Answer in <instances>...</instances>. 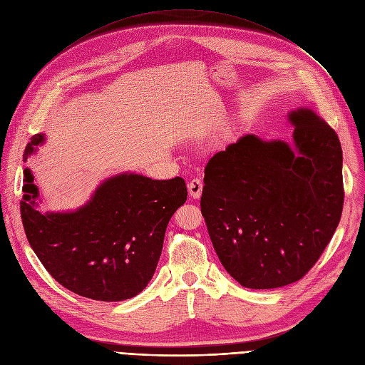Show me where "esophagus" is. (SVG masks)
Here are the masks:
<instances>
[{
	"mask_svg": "<svg viewBox=\"0 0 365 365\" xmlns=\"http://www.w3.org/2000/svg\"><path fill=\"white\" fill-rule=\"evenodd\" d=\"M187 191H189V195H191L194 200H198L202 192V182L200 179H192L187 183Z\"/></svg>",
	"mask_w": 365,
	"mask_h": 365,
	"instance_id": "esophagus-1",
	"label": "esophagus"
}]
</instances>
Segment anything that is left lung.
<instances>
[{"mask_svg": "<svg viewBox=\"0 0 365 365\" xmlns=\"http://www.w3.org/2000/svg\"><path fill=\"white\" fill-rule=\"evenodd\" d=\"M292 148L247 134L204 170L201 213L225 270L250 289L294 283L322 255L343 210V153L313 110L288 115Z\"/></svg>", "mask_w": 365, "mask_h": 365, "instance_id": "1", "label": "left lung"}]
</instances>
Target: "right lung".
<instances>
[{"instance_id": "1", "label": "right lung", "mask_w": 365, "mask_h": 365, "mask_svg": "<svg viewBox=\"0 0 365 365\" xmlns=\"http://www.w3.org/2000/svg\"><path fill=\"white\" fill-rule=\"evenodd\" d=\"M43 143V134L31 138L24 160ZM22 191V224L37 258L62 287L98 301L128 299L148 287L168 220L187 197L182 178L152 180L122 173L104 180L77 210L41 213L29 168Z\"/></svg>"}]
</instances>
